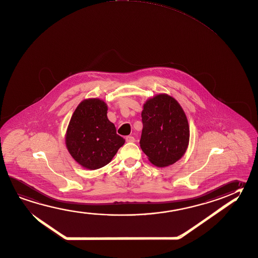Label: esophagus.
Here are the masks:
<instances>
[{
    "label": "esophagus",
    "instance_id": "esophagus-1",
    "mask_svg": "<svg viewBox=\"0 0 258 258\" xmlns=\"http://www.w3.org/2000/svg\"><path fill=\"white\" fill-rule=\"evenodd\" d=\"M126 141L127 142H135V139H134V137H132V136H127L126 137Z\"/></svg>",
    "mask_w": 258,
    "mask_h": 258
}]
</instances>
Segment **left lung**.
<instances>
[{
	"label": "left lung",
	"mask_w": 258,
	"mask_h": 258,
	"mask_svg": "<svg viewBox=\"0 0 258 258\" xmlns=\"http://www.w3.org/2000/svg\"><path fill=\"white\" fill-rule=\"evenodd\" d=\"M140 148L156 167L170 166L185 153L189 126L180 104L171 96L158 94L147 100L141 112Z\"/></svg>",
	"instance_id": "obj_1"
}]
</instances>
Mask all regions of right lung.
I'll return each instance as SVG.
<instances>
[{
	"label": "right lung",
	"mask_w": 258,
	"mask_h": 258,
	"mask_svg": "<svg viewBox=\"0 0 258 258\" xmlns=\"http://www.w3.org/2000/svg\"><path fill=\"white\" fill-rule=\"evenodd\" d=\"M108 106L100 99H86L78 105L69 123L65 143L73 159L87 169L109 164L125 140L107 117Z\"/></svg>",
	"instance_id": "obj_1"
}]
</instances>
